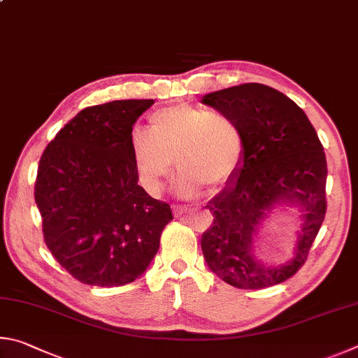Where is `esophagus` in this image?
<instances>
[{"label":"esophagus","instance_id":"34e87169","mask_svg":"<svg viewBox=\"0 0 358 358\" xmlns=\"http://www.w3.org/2000/svg\"><path fill=\"white\" fill-rule=\"evenodd\" d=\"M174 209V215L176 217H180V215H185L187 212H190V208H185V206H173Z\"/></svg>","mask_w":358,"mask_h":358}]
</instances>
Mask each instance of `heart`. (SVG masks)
Instances as JSON below:
<instances>
[{"instance_id": "b5f03b06", "label": "heart", "mask_w": 358, "mask_h": 358, "mask_svg": "<svg viewBox=\"0 0 358 358\" xmlns=\"http://www.w3.org/2000/svg\"><path fill=\"white\" fill-rule=\"evenodd\" d=\"M130 150L149 195L163 190L174 159L178 192L189 198L203 185L218 187L233 178L243 159V135L228 115L182 103L154 111L149 130H131Z\"/></svg>"}]
</instances>
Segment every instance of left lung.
I'll list each match as a JSON object with an SVG mask.
<instances>
[{"mask_svg": "<svg viewBox=\"0 0 358 358\" xmlns=\"http://www.w3.org/2000/svg\"><path fill=\"white\" fill-rule=\"evenodd\" d=\"M204 105L228 115L243 135V159L208 208L214 222L201 237L206 264L239 289H262L292 277L324 222L327 162L305 111L283 92L245 83L206 94ZM278 207L299 210L293 256L280 265L255 258V242Z\"/></svg>", "mask_w": 358, "mask_h": 358, "instance_id": "1", "label": "left lung"}]
</instances>
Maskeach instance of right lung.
I'll return each instance as SVG.
<instances>
[{
    "label": "right lung",
    "mask_w": 358,
    "mask_h": 358,
    "mask_svg": "<svg viewBox=\"0 0 358 358\" xmlns=\"http://www.w3.org/2000/svg\"><path fill=\"white\" fill-rule=\"evenodd\" d=\"M154 100L87 106L43 150L34 198L43 239L73 278L124 286L146 272L173 220L169 204L138 185L130 134Z\"/></svg>",
    "instance_id": "obj_1"
}]
</instances>
